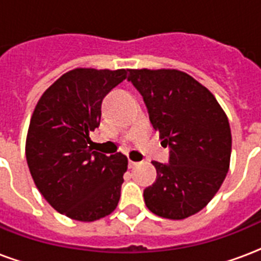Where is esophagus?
Returning a JSON list of instances; mask_svg holds the SVG:
<instances>
[{
    "label": "esophagus",
    "mask_w": 261,
    "mask_h": 261,
    "mask_svg": "<svg viewBox=\"0 0 261 261\" xmlns=\"http://www.w3.org/2000/svg\"><path fill=\"white\" fill-rule=\"evenodd\" d=\"M138 164L139 163H137V161H128V168H130V169H133V168H135V167H138Z\"/></svg>",
    "instance_id": "obj_1"
}]
</instances>
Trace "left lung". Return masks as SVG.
<instances>
[{
	"instance_id": "obj_1",
	"label": "left lung",
	"mask_w": 261,
	"mask_h": 261,
	"mask_svg": "<svg viewBox=\"0 0 261 261\" xmlns=\"http://www.w3.org/2000/svg\"><path fill=\"white\" fill-rule=\"evenodd\" d=\"M127 80L142 94L151 124L169 147V164L153 161L157 178L143 191L146 207L168 219L196 214L229 171L226 115L210 90L180 70L130 69Z\"/></svg>"
}]
</instances>
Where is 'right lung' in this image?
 I'll use <instances>...</instances> for the list:
<instances>
[{
    "mask_svg": "<svg viewBox=\"0 0 261 261\" xmlns=\"http://www.w3.org/2000/svg\"><path fill=\"white\" fill-rule=\"evenodd\" d=\"M127 70L74 69L59 77L35 107L25 143L31 176L61 214L92 222L118 206L127 157L93 150L89 134L100 126L102 98Z\"/></svg>",
    "mask_w": 261,
    "mask_h": 261,
    "instance_id": "right-lung-1",
    "label": "right lung"
}]
</instances>
